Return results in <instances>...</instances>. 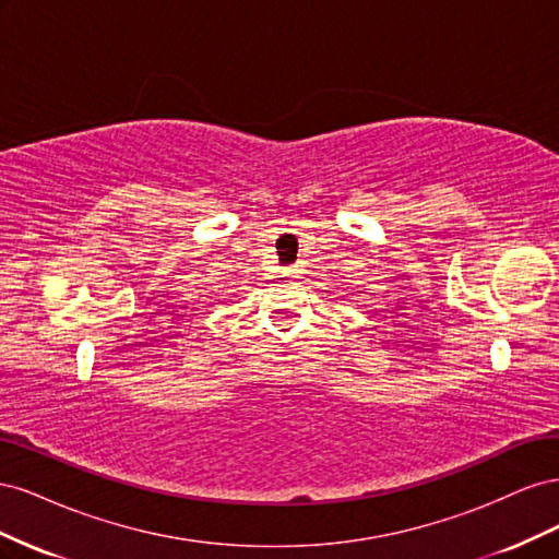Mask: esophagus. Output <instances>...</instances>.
Returning a JSON list of instances; mask_svg holds the SVG:
<instances>
[{
  "instance_id": "1",
  "label": "esophagus",
  "mask_w": 559,
  "mask_h": 559,
  "mask_svg": "<svg viewBox=\"0 0 559 559\" xmlns=\"http://www.w3.org/2000/svg\"><path fill=\"white\" fill-rule=\"evenodd\" d=\"M286 275H292V277H300V275H302V263H294V265L286 267Z\"/></svg>"
}]
</instances>
